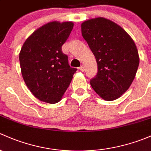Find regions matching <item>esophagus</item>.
<instances>
[{"mask_svg": "<svg viewBox=\"0 0 151 151\" xmlns=\"http://www.w3.org/2000/svg\"><path fill=\"white\" fill-rule=\"evenodd\" d=\"M79 70H80L81 71H82V72H83V71H84V70H85L84 66H83V65H81V66L79 68Z\"/></svg>", "mask_w": 151, "mask_h": 151, "instance_id": "34e87169", "label": "esophagus"}]
</instances>
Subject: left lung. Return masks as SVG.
<instances>
[{"label": "left lung", "mask_w": 151, "mask_h": 151, "mask_svg": "<svg viewBox=\"0 0 151 151\" xmlns=\"http://www.w3.org/2000/svg\"><path fill=\"white\" fill-rule=\"evenodd\" d=\"M81 33L95 57L97 74L90 84L103 99L119 98L131 86L139 63L132 38L121 26L103 17L81 24Z\"/></svg>", "instance_id": "obj_1"}]
</instances>
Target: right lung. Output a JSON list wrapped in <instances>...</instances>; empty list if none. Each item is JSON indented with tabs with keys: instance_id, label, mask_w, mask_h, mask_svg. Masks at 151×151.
I'll list each match as a JSON object with an SVG mask.
<instances>
[{
	"instance_id": "add662e5",
	"label": "right lung",
	"mask_w": 151,
	"mask_h": 151,
	"mask_svg": "<svg viewBox=\"0 0 151 151\" xmlns=\"http://www.w3.org/2000/svg\"><path fill=\"white\" fill-rule=\"evenodd\" d=\"M73 22H51L41 26L26 39L19 52L24 83L42 102L57 103L77 70L70 67L62 46L73 28Z\"/></svg>"
}]
</instances>
